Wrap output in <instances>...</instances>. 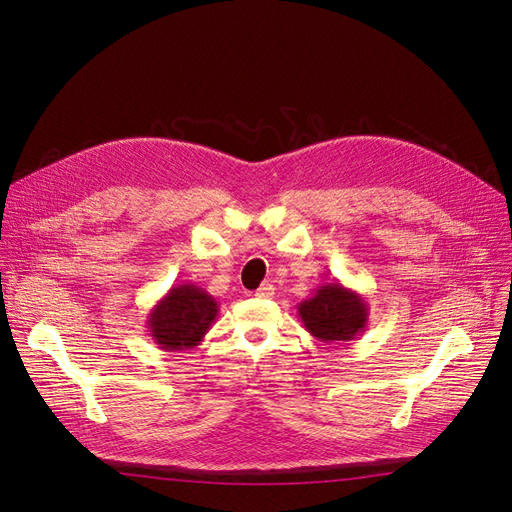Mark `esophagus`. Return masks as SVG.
I'll list each match as a JSON object with an SVG mask.
<instances>
[{"label": "esophagus", "instance_id": "34e87169", "mask_svg": "<svg viewBox=\"0 0 512 512\" xmlns=\"http://www.w3.org/2000/svg\"><path fill=\"white\" fill-rule=\"evenodd\" d=\"M256 296L258 298H273L275 296V288H273L271 283H262L260 288L256 290Z\"/></svg>", "mask_w": 512, "mask_h": 512}]
</instances>
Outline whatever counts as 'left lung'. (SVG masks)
<instances>
[{
	"mask_svg": "<svg viewBox=\"0 0 512 512\" xmlns=\"http://www.w3.org/2000/svg\"><path fill=\"white\" fill-rule=\"evenodd\" d=\"M298 317L304 330L319 342H349L365 330L370 306L355 290L332 281L319 285L311 298L298 304Z\"/></svg>",
	"mask_w": 512,
	"mask_h": 512,
	"instance_id": "obj_1",
	"label": "left lung"
}]
</instances>
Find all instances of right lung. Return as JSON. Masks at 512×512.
Segmentation results:
<instances>
[{"instance_id":"right-lung-1","label":"right lung","mask_w":512,"mask_h":512,"mask_svg":"<svg viewBox=\"0 0 512 512\" xmlns=\"http://www.w3.org/2000/svg\"><path fill=\"white\" fill-rule=\"evenodd\" d=\"M218 302L195 283H182L151 309L147 317L149 334L159 349L176 353L203 342L218 317Z\"/></svg>"}]
</instances>
